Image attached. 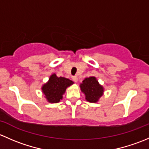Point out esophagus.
<instances>
[{
  "label": "esophagus",
  "mask_w": 149,
  "mask_h": 149,
  "mask_svg": "<svg viewBox=\"0 0 149 149\" xmlns=\"http://www.w3.org/2000/svg\"><path fill=\"white\" fill-rule=\"evenodd\" d=\"M72 80L74 81V82H77L78 81V77L77 76H74V77H72Z\"/></svg>",
  "instance_id": "esophagus-1"
}]
</instances>
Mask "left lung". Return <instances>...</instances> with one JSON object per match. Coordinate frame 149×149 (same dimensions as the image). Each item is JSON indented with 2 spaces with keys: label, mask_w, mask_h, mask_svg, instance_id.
Here are the masks:
<instances>
[{
  "label": "left lung",
  "mask_w": 149,
  "mask_h": 149,
  "mask_svg": "<svg viewBox=\"0 0 149 149\" xmlns=\"http://www.w3.org/2000/svg\"><path fill=\"white\" fill-rule=\"evenodd\" d=\"M81 92L85 95V100L89 102L95 103L103 95L104 87L99 83L95 77H86L79 85Z\"/></svg>",
  "instance_id": "obj_1"
}]
</instances>
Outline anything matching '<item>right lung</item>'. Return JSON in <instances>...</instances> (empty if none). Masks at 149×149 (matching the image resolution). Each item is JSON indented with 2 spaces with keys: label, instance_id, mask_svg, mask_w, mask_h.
Segmentation results:
<instances>
[{
  "label": "right lung",
  "instance_id": "1",
  "mask_svg": "<svg viewBox=\"0 0 149 149\" xmlns=\"http://www.w3.org/2000/svg\"><path fill=\"white\" fill-rule=\"evenodd\" d=\"M74 84L70 79L57 77L56 74H52L49 78L48 82L41 87L44 97L50 103H57L63 98V95L68 87Z\"/></svg>",
  "mask_w": 149,
  "mask_h": 149
}]
</instances>
